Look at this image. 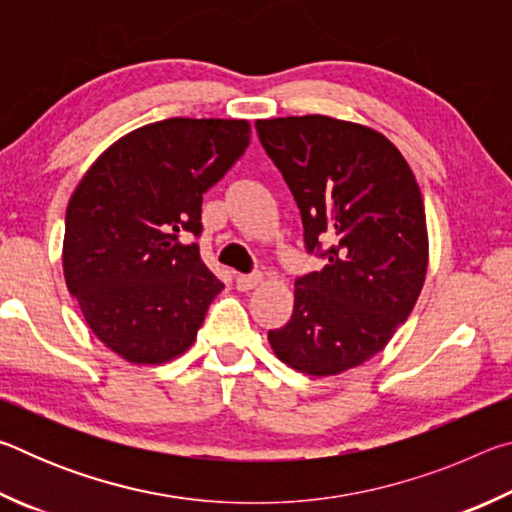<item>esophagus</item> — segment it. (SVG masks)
I'll return each instance as SVG.
<instances>
[{"instance_id":"34e87169","label":"esophagus","mask_w":512,"mask_h":512,"mask_svg":"<svg viewBox=\"0 0 512 512\" xmlns=\"http://www.w3.org/2000/svg\"><path fill=\"white\" fill-rule=\"evenodd\" d=\"M264 275L262 273H250V275H237V289L239 291H250L262 284Z\"/></svg>"}]
</instances>
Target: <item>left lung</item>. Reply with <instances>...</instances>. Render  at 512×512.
<instances>
[{"label": "left lung", "mask_w": 512, "mask_h": 512, "mask_svg": "<svg viewBox=\"0 0 512 512\" xmlns=\"http://www.w3.org/2000/svg\"><path fill=\"white\" fill-rule=\"evenodd\" d=\"M255 128L300 207L307 253L325 259L298 277L289 323L268 343L293 370L339 375L384 350L418 302L429 264L420 187L368 126L305 115Z\"/></svg>", "instance_id": "left-lung-1"}]
</instances>
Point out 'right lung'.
Instances as JSON below:
<instances>
[{"label":"right lung","mask_w":512,"mask_h":512,"mask_svg":"<svg viewBox=\"0 0 512 512\" xmlns=\"http://www.w3.org/2000/svg\"><path fill=\"white\" fill-rule=\"evenodd\" d=\"M248 144L246 119L155 121L103 151L74 189L65 282L119 357L164 363L192 348L223 282L180 235H201L203 194Z\"/></svg>","instance_id":"right-lung-1"}]
</instances>
